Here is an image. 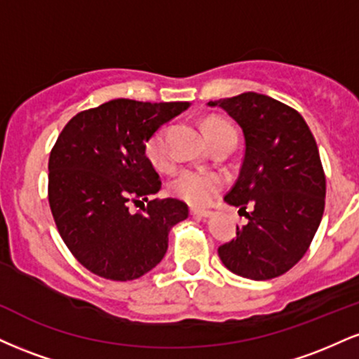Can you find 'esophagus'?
<instances>
[{"label":"esophagus","instance_id":"1","mask_svg":"<svg viewBox=\"0 0 359 359\" xmlns=\"http://www.w3.org/2000/svg\"><path fill=\"white\" fill-rule=\"evenodd\" d=\"M191 216H194V217H209V216H211V211H205V209H196V208H192V209H191Z\"/></svg>","mask_w":359,"mask_h":359}]
</instances>
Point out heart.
Segmentation results:
<instances>
[{
  "label": "heart",
  "instance_id": "heart-1",
  "mask_svg": "<svg viewBox=\"0 0 359 359\" xmlns=\"http://www.w3.org/2000/svg\"><path fill=\"white\" fill-rule=\"evenodd\" d=\"M205 131L209 140L222 133H236L234 128L224 119L211 118L205 121ZM145 156L148 162L158 170H167L172 165V156L167 148V131L160 128L145 142ZM224 185V179L216 172L185 168L179 172L170 182V191L179 199L192 205H208Z\"/></svg>",
  "mask_w": 359,
  "mask_h": 359
}]
</instances>
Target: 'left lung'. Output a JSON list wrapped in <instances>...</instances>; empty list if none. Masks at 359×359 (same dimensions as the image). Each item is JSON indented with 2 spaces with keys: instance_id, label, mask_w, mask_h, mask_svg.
Listing matches in <instances>:
<instances>
[{
  "instance_id": "left-lung-1",
  "label": "left lung",
  "mask_w": 359,
  "mask_h": 359,
  "mask_svg": "<svg viewBox=\"0 0 359 359\" xmlns=\"http://www.w3.org/2000/svg\"><path fill=\"white\" fill-rule=\"evenodd\" d=\"M241 126L245 156L224 201L245 212L248 224L219 246L228 270L251 280L288 271L306 255L324 214L325 175L316 140L294 108L258 93L209 101Z\"/></svg>"
}]
</instances>
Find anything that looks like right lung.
<instances>
[{
	"label": "right lung",
	"instance_id": "right-lung-1",
	"mask_svg": "<svg viewBox=\"0 0 359 359\" xmlns=\"http://www.w3.org/2000/svg\"><path fill=\"white\" fill-rule=\"evenodd\" d=\"M189 102L113 100L77 113L48 158V204L62 240L82 266L116 282L155 269L168 233L187 219L179 199L149 201L131 215L128 202L148 200L162 187L145 156V142Z\"/></svg>",
	"mask_w": 359,
	"mask_h": 359
}]
</instances>
